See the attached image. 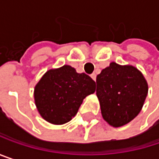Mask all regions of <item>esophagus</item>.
Returning a JSON list of instances; mask_svg holds the SVG:
<instances>
[{"instance_id": "esophagus-1", "label": "esophagus", "mask_w": 159, "mask_h": 159, "mask_svg": "<svg viewBox=\"0 0 159 159\" xmlns=\"http://www.w3.org/2000/svg\"><path fill=\"white\" fill-rule=\"evenodd\" d=\"M91 78H92V79L94 80V81H95V82H96V78H97V75H96V74H92V75H91Z\"/></svg>"}]
</instances>
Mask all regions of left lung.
I'll return each instance as SVG.
<instances>
[{"label": "left lung", "mask_w": 159, "mask_h": 159, "mask_svg": "<svg viewBox=\"0 0 159 159\" xmlns=\"http://www.w3.org/2000/svg\"><path fill=\"white\" fill-rule=\"evenodd\" d=\"M148 85L134 66L111 62L97 76V96L103 119L113 127L133 120L141 111Z\"/></svg>", "instance_id": "obj_1"}]
</instances>
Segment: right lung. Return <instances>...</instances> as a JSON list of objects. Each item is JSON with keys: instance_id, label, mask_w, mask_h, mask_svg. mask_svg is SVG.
Segmentation results:
<instances>
[{"instance_id": "1", "label": "right lung", "mask_w": 159, "mask_h": 159, "mask_svg": "<svg viewBox=\"0 0 159 159\" xmlns=\"http://www.w3.org/2000/svg\"><path fill=\"white\" fill-rule=\"evenodd\" d=\"M96 90V83L85 74L64 65L48 71L35 87V102L39 114L53 124L74 118L83 99Z\"/></svg>"}]
</instances>
